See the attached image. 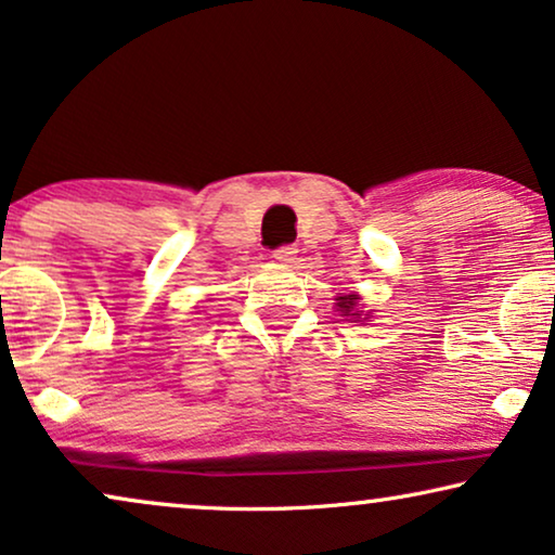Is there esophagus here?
I'll use <instances>...</instances> for the list:
<instances>
[{
	"label": "esophagus",
	"instance_id": "1",
	"mask_svg": "<svg viewBox=\"0 0 555 555\" xmlns=\"http://www.w3.org/2000/svg\"><path fill=\"white\" fill-rule=\"evenodd\" d=\"M295 253H298V247L295 245H283V247H278L275 253H272V257H275L278 262H293L295 260Z\"/></svg>",
	"mask_w": 555,
	"mask_h": 555
}]
</instances>
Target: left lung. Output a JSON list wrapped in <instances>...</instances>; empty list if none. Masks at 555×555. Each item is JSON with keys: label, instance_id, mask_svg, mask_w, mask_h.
Returning a JSON list of instances; mask_svg holds the SVG:
<instances>
[{"label": "left lung", "instance_id": "left-lung-1", "mask_svg": "<svg viewBox=\"0 0 555 555\" xmlns=\"http://www.w3.org/2000/svg\"><path fill=\"white\" fill-rule=\"evenodd\" d=\"M338 308H340V313L344 315H359V310H353L356 308V295H338Z\"/></svg>", "mask_w": 555, "mask_h": 555}]
</instances>
